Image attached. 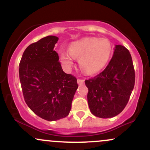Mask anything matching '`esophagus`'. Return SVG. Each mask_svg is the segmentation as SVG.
<instances>
[{"mask_svg": "<svg viewBox=\"0 0 150 150\" xmlns=\"http://www.w3.org/2000/svg\"><path fill=\"white\" fill-rule=\"evenodd\" d=\"M84 82H85V80H81V79H77V83H78V85H82V84H84Z\"/></svg>", "mask_w": 150, "mask_h": 150, "instance_id": "obj_1", "label": "esophagus"}]
</instances>
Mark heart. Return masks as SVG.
Wrapping results in <instances>:
<instances>
[{
    "label": "heart",
    "instance_id": "obj_1",
    "mask_svg": "<svg viewBox=\"0 0 150 150\" xmlns=\"http://www.w3.org/2000/svg\"><path fill=\"white\" fill-rule=\"evenodd\" d=\"M111 53V46L107 39L88 37L72 43L69 51L60 53V58L66 68H71L74 58H77L81 69L88 75H92L104 68Z\"/></svg>",
    "mask_w": 150,
    "mask_h": 150
}]
</instances>
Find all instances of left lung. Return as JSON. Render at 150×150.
Segmentation results:
<instances>
[{
	"instance_id": "1",
	"label": "left lung",
	"mask_w": 150,
	"mask_h": 150,
	"mask_svg": "<svg viewBox=\"0 0 150 150\" xmlns=\"http://www.w3.org/2000/svg\"><path fill=\"white\" fill-rule=\"evenodd\" d=\"M133 63L125 46L116 45L112 58L104 70L85 80L91 113L101 118H112L128 104L135 85Z\"/></svg>"
}]
</instances>
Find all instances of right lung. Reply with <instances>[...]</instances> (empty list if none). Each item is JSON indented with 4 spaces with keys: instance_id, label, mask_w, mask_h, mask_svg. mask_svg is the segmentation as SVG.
Here are the masks:
<instances>
[{
    "instance_id": "right-lung-1",
    "label": "right lung",
    "mask_w": 150,
    "mask_h": 150,
    "mask_svg": "<svg viewBox=\"0 0 150 150\" xmlns=\"http://www.w3.org/2000/svg\"><path fill=\"white\" fill-rule=\"evenodd\" d=\"M58 38L48 36L30 44L22 54L19 75L24 99L38 116L55 121L69 114L78 85L63 72L53 50Z\"/></svg>"
}]
</instances>
